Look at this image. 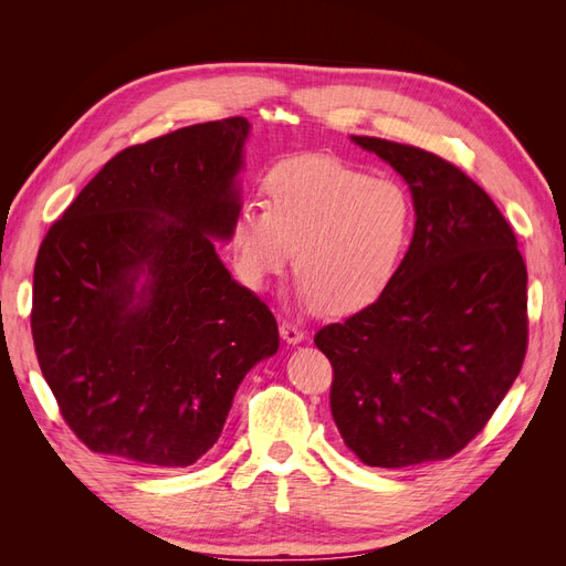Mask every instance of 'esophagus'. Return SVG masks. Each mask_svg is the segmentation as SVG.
I'll return each instance as SVG.
<instances>
[{"instance_id":"34e87169","label":"esophagus","mask_w":566,"mask_h":566,"mask_svg":"<svg viewBox=\"0 0 566 566\" xmlns=\"http://www.w3.org/2000/svg\"><path fill=\"white\" fill-rule=\"evenodd\" d=\"M281 337L287 342V345H300V342L306 339V333L295 323H281Z\"/></svg>"}]
</instances>
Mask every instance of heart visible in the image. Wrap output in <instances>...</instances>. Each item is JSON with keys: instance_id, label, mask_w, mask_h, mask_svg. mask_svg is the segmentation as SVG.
I'll return each instance as SVG.
<instances>
[{"instance_id": "obj_1", "label": "heart", "mask_w": 566, "mask_h": 566, "mask_svg": "<svg viewBox=\"0 0 566 566\" xmlns=\"http://www.w3.org/2000/svg\"><path fill=\"white\" fill-rule=\"evenodd\" d=\"M264 203L248 202L233 219L231 245L245 281L264 287L295 256L302 297L337 316L361 312L387 293L416 231L403 186L331 156L273 165Z\"/></svg>"}]
</instances>
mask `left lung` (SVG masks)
Here are the masks:
<instances>
[{"instance_id": "left-lung-1", "label": "left lung", "mask_w": 566, "mask_h": 566, "mask_svg": "<svg viewBox=\"0 0 566 566\" xmlns=\"http://www.w3.org/2000/svg\"><path fill=\"white\" fill-rule=\"evenodd\" d=\"M410 188L413 241L387 293L314 337L331 410L370 468L447 460L484 430L526 354V264L495 202L416 146L352 136Z\"/></svg>"}]
</instances>
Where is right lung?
Wrapping results in <instances>:
<instances>
[{
    "instance_id": "1",
    "label": "right lung",
    "mask_w": 566,
    "mask_h": 566,
    "mask_svg": "<svg viewBox=\"0 0 566 566\" xmlns=\"http://www.w3.org/2000/svg\"><path fill=\"white\" fill-rule=\"evenodd\" d=\"M250 123L227 117L119 150L49 229L32 339L63 420L96 453L186 468L208 453L279 325L217 243L241 210Z\"/></svg>"
}]
</instances>
